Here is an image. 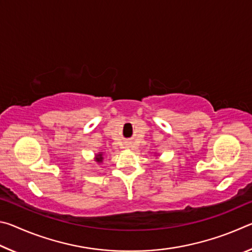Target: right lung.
Returning <instances> with one entry per match:
<instances>
[{"label": "right lung", "instance_id": "add662e5", "mask_svg": "<svg viewBox=\"0 0 252 252\" xmlns=\"http://www.w3.org/2000/svg\"><path fill=\"white\" fill-rule=\"evenodd\" d=\"M102 159H103V158H102V155H97V156H96V161H97V162H101Z\"/></svg>", "mask_w": 252, "mask_h": 252}]
</instances>
